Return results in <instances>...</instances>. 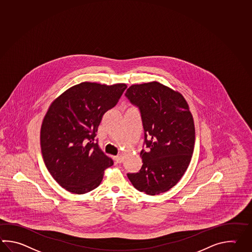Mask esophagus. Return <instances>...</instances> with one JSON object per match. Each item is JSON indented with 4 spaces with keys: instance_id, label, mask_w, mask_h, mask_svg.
I'll return each instance as SVG.
<instances>
[{
    "instance_id": "1",
    "label": "esophagus",
    "mask_w": 252,
    "mask_h": 252,
    "mask_svg": "<svg viewBox=\"0 0 252 252\" xmlns=\"http://www.w3.org/2000/svg\"><path fill=\"white\" fill-rule=\"evenodd\" d=\"M114 160L116 161V163H121V162H123V156L122 155H118V156L114 157Z\"/></svg>"
}]
</instances>
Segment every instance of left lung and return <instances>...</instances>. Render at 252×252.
Wrapping results in <instances>:
<instances>
[{
  "label": "left lung",
  "mask_w": 252,
  "mask_h": 252,
  "mask_svg": "<svg viewBox=\"0 0 252 252\" xmlns=\"http://www.w3.org/2000/svg\"><path fill=\"white\" fill-rule=\"evenodd\" d=\"M126 97L139 108L146 149L143 166L127 173L136 189L158 195L174 187L185 173L195 145V126L184 97L159 82L134 84Z\"/></svg>",
  "instance_id": "left-lung-1"
}]
</instances>
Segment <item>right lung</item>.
Segmentation results:
<instances>
[{"label":"right lung","mask_w":252,"mask_h":252,"mask_svg":"<svg viewBox=\"0 0 252 252\" xmlns=\"http://www.w3.org/2000/svg\"><path fill=\"white\" fill-rule=\"evenodd\" d=\"M127 86L82 82L54 100L42 123L44 162L54 180L73 194H85L101 182L113 160L99 148L96 133L103 115L118 104Z\"/></svg>","instance_id":"add662e5"}]
</instances>
